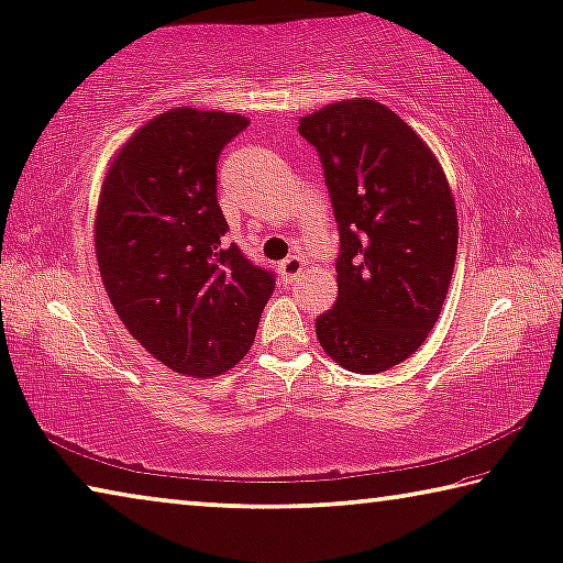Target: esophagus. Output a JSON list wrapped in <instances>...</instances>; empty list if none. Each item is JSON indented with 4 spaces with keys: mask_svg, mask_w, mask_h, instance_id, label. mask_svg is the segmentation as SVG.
I'll list each match as a JSON object with an SVG mask.
<instances>
[{
    "mask_svg": "<svg viewBox=\"0 0 563 563\" xmlns=\"http://www.w3.org/2000/svg\"><path fill=\"white\" fill-rule=\"evenodd\" d=\"M300 273H302V261L298 255H290L288 261L280 263V275H283L285 283H292Z\"/></svg>",
    "mask_w": 563,
    "mask_h": 563,
    "instance_id": "obj_1",
    "label": "esophagus"
}]
</instances>
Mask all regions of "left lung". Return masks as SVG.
<instances>
[{
  "instance_id": "obj_1",
  "label": "left lung",
  "mask_w": 563,
  "mask_h": 563,
  "mask_svg": "<svg viewBox=\"0 0 563 563\" xmlns=\"http://www.w3.org/2000/svg\"><path fill=\"white\" fill-rule=\"evenodd\" d=\"M333 200L341 255L338 300L316 335L338 365L383 373L431 333L449 292L459 216L426 140L378 100L333 102L300 118Z\"/></svg>"
}]
</instances>
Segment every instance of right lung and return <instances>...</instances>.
I'll return each instance as SVG.
<instances>
[{
	"mask_svg": "<svg viewBox=\"0 0 563 563\" xmlns=\"http://www.w3.org/2000/svg\"><path fill=\"white\" fill-rule=\"evenodd\" d=\"M247 124L235 112L173 107L122 142L97 198L95 253L114 313L180 376H222L243 361L275 288L222 243L218 157Z\"/></svg>",
	"mask_w": 563,
	"mask_h": 563,
	"instance_id": "obj_1",
	"label": "right lung"
}]
</instances>
